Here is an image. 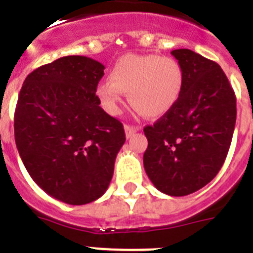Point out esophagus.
I'll use <instances>...</instances> for the list:
<instances>
[{"label":"esophagus","mask_w":253,"mask_h":253,"mask_svg":"<svg viewBox=\"0 0 253 253\" xmlns=\"http://www.w3.org/2000/svg\"><path fill=\"white\" fill-rule=\"evenodd\" d=\"M140 130L139 127H135V126H130V125H126L125 126V132H126V138L130 139L132 135L135 134V132H138V131Z\"/></svg>","instance_id":"esophagus-1"}]
</instances>
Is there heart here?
<instances>
[{
  "instance_id": "obj_1",
  "label": "heart",
  "mask_w": 253,
  "mask_h": 253,
  "mask_svg": "<svg viewBox=\"0 0 253 253\" xmlns=\"http://www.w3.org/2000/svg\"><path fill=\"white\" fill-rule=\"evenodd\" d=\"M110 80L99 81L95 94L111 115L121 113L123 91L136 110L150 118L163 117L176 106L184 87V71L169 56L127 53L115 61Z\"/></svg>"
}]
</instances>
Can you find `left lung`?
I'll use <instances>...</instances> for the list:
<instances>
[{"instance_id":"left-lung-1","label":"left lung","mask_w":253,"mask_h":253,"mask_svg":"<svg viewBox=\"0 0 253 253\" xmlns=\"http://www.w3.org/2000/svg\"><path fill=\"white\" fill-rule=\"evenodd\" d=\"M184 71L182 93L154 126L143 164L155 188L168 196L192 194L208 185L223 166L236 122V98L215 61L192 49L170 52Z\"/></svg>"}]
</instances>
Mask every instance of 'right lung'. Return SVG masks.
Returning a JSON list of instances; mask_svg holds the SVG:
<instances>
[{
  "instance_id": "right-lung-1",
  "label": "right lung",
  "mask_w": 253,
  "mask_h": 253,
  "mask_svg": "<svg viewBox=\"0 0 253 253\" xmlns=\"http://www.w3.org/2000/svg\"><path fill=\"white\" fill-rule=\"evenodd\" d=\"M103 64L64 56L26 77L14 114L15 144L39 188L68 205L98 200L125 144L123 125L99 106Z\"/></svg>"
}]
</instances>
